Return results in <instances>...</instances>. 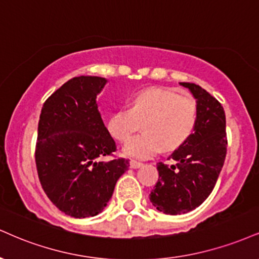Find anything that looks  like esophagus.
Here are the masks:
<instances>
[{
	"instance_id": "1",
	"label": "esophagus",
	"mask_w": 259,
	"mask_h": 259,
	"mask_svg": "<svg viewBox=\"0 0 259 259\" xmlns=\"http://www.w3.org/2000/svg\"><path fill=\"white\" fill-rule=\"evenodd\" d=\"M140 166H142L141 161H136V160L130 161V167H132V169H138Z\"/></svg>"
}]
</instances>
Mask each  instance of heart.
Returning <instances> with one entry per match:
<instances>
[{
    "label": "heart",
    "mask_w": 259,
    "mask_h": 259,
    "mask_svg": "<svg viewBox=\"0 0 259 259\" xmlns=\"http://www.w3.org/2000/svg\"><path fill=\"white\" fill-rule=\"evenodd\" d=\"M198 105L191 98L163 88H147L135 93L129 108H120L107 120V130L113 139L125 142L140 129L124 147L127 157L143 159L157 153L175 151L189 141L197 129Z\"/></svg>",
    "instance_id": "1"
}]
</instances>
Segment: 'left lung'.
Listing matches in <instances>:
<instances>
[{"instance_id":"1","label":"left lung","mask_w":259,"mask_h":259,"mask_svg":"<svg viewBox=\"0 0 259 259\" xmlns=\"http://www.w3.org/2000/svg\"><path fill=\"white\" fill-rule=\"evenodd\" d=\"M198 100L197 129L189 141L176 149L169 159L159 161V179L149 194L158 210L182 214L194 210L213 191L227 154L226 113L219 100L194 83H181Z\"/></svg>"}]
</instances>
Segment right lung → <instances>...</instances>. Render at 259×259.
<instances>
[{"label":"right lung","instance_id":"right-lung-1","mask_svg":"<svg viewBox=\"0 0 259 259\" xmlns=\"http://www.w3.org/2000/svg\"><path fill=\"white\" fill-rule=\"evenodd\" d=\"M106 82L95 76L74 77L40 111L35 149L39 182L49 200L76 219L101 212L129 166L124 158L99 161L117 151L95 101Z\"/></svg>","mask_w":259,"mask_h":259}]
</instances>
